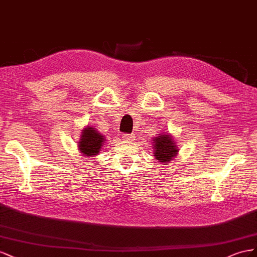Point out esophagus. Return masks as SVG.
I'll return each instance as SVG.
<instances>
[{
	"label": "esophagus",
	"mask_w": 257,
	"mask_h": 257,
	"mask_svg": "<svg viewBox=\"0 0 257 257\" xmlns=\"http://www.w3.org/2000/svg\"><path fill=\"white\" fill-rule=\"evenodd\" d=\"M122 139L124 141H131V140H134L135 139V136L134 135H129V134H123L122 135Z\"/></svg>",
	"instance_id": "esophagus-1"
}]
</instances>
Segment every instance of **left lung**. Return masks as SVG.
<instances>
[{
    "mask_svg": "<svg viewBox=\"0 0 257 257\" xmlns=\"http://www.w3.org/2000/svg\"><path fill=\"white\" fill-rule=\"evenodd\" d=\"M155 143V150H154V156L159 160L161 164H168L178 153V149L175 146L172 138L168 135L159 136L154 139Z\"/></svg>",
    "mask_w": 257,
    "mask_h": 257,
    "instance_id": "1",
    "label": "left lung"
}]
</instances>
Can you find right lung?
<instances>
[{"instance_id": "add662e5", "label": "right lung", "mask_w": 257, "mask_h": 257, "mask_svg": "<svg viewBox=\"0 0 257 257\" xmlns=\"http://www.w3.org/2000/svg\"><path fill=\"white\" fill-rule=\"evenodd\" d=\"M104 140L103 136L99 134L96 129L87 127L83 130L82 138L79 139V151L86 156L97 155Z\"/></svg>"}]
</instances>
